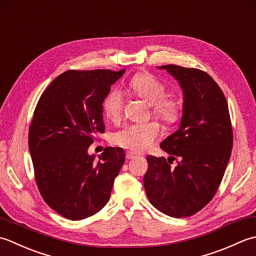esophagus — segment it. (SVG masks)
Returning a JSON list of instances; mask_svg holds the SVG:
<instances>
[{"instance_id": "1", "label": "esophagus", "mask_w": 256, "mask_h": 256, "mask_svg": "<svg viewBox=\"0 0 256 256\" xmlns=\"http://www.w3.org/2000/svg\"><path fill=\"white\" fill-rule=\"evenodd\" d=\"M137 157V154H136L134 152H132V151H127L126 152V158L129 160V159H134Z\"/></svg>"}]
</instances>
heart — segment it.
I'll return each mask as SVG.
<instances>
[{
    "instance_id": "obj_1",
    "label": "heart",
    "mask_w": 256,
    "mask_h": 256,
    "mask_svg": "<svg viewBox=\"0 0 256 256\" xmlns=\"http://www.w3.org/2000/svg\"><path fill=\"white\" fill-rule=\"evenodd\" d=\"M129 90L151 106V114L166 124L179 120L181 105L176 98L166 97V86L148 72L134 75L129 82ZM104 112L112 122H118L122 116L124 99L120 92L112 90L102 104ZM160 136V126L156 122L128 124L114 134V142L120 147L142 152L149 149Z\"/></svg>"
}]
</instances>
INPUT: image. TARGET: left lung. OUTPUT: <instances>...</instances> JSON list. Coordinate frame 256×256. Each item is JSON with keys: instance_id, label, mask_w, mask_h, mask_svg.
I'll list each match as a JSON object with an SVG mask.
<instances>
[{"instance_id": "left-lung-1", "label": "left lung", "mask_w": 256, "mask_h": 256, "mask_svg": "<svg viewBox=\"0 0 256 256\" xmlns=\"http://www.w3.org/2000/svg\"><path fill=\"white\" fill-rule=\"evenodd\" d=\"M184 92L180 128L160 147L171 157L148 156L144 176L151 204L172 218L196 214L214 196L226 172L233 132L226 96L206 72L178 65L159 66ZM179 156L176 167L172 160Z\"/></svg>"}]
</instances>
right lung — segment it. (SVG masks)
<instances>
[{
    "instance_id": "obj_1",
    "label": "right lung",
    "mask_w": 256,
    "mask_h": 256,
    "mask_svg": "<svg viewBox=\"0 0 256 256\" xmlns=\"http://www.w3.org/2000/svg\"><path fill=\"white\" fill-rule=\"evenodd\" d=\"M124 70H67L50 82L34 110L28 147L44 201L72 221L99 212L124 162L122 148L107 147L95 160L88 148L105 132L104 99Z\"/></svg>"
}]
</instances>
